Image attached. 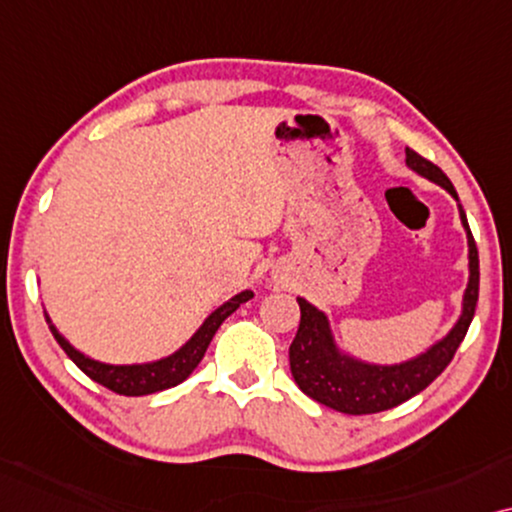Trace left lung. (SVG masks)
<instances>
[{
    "instance_id": "obj_1",
    "label": "left lung",
    "mask_w": 512,
    "mask_h": 512,
    "mask_svg": "<svg viewBox=\"0 0 512 512\" xmlns=\"http://www.w3.org/2000/svg\"><path fill=\"white\" fill-rule=\"evenodd\" d=\"M405 156L407 166L412 170L428 177L435 185L445 187L454 199H459L449 177L435 163L424 159V156L410 147L405 149ZM459 210L461 222L468 234L470 260V281L466 288V297H463V313L459 323L452 327V332L442 342L435 344L426 353H421L419 358L410 360V363L379 367L358 363V360L349 356H342L337 351L335 342H332L325 313H320L306 299H297L302 318H299L297 335L290 344V372L295 377L297 386L309 398L344 414H377L403 405L405 400L414 398L433 379H438L445 372V367L452 363L456 349H459L463 337H466L470 320L475 316L480 292L478 248H475V238L470 234L466 213H463L461 206Z\"/></svg>"
}]
</instances>
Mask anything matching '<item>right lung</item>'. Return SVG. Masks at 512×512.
I'll list each match as a JSON object with an SVG mask.
<instances>
[{
	"label": "right lung",
	"instance_id": "add662e5",
	"mask_svg": "<svg viewBox=\"0 0 512 512\" xmlns=\"http://www.w3.org/2000/svg\"><path fill=\"white\" fill-rule=\"evenodd\" d=\"M248 299H252L250 290H245V292H241V295H236L234 299H229L227 304H222L220 309L210 313V316L206 318V323L199 327V332H196V335L189 339V342L182 346L180 351L173 353V356L156 360V363H147V365L98 363V360L86 358L84 353L72 349V346L58 335L56 327L53 325H49V327H51L53 337H56V342L60 344V349L67 353V358H70L72 363L86 374V377H91L93 381H98L100 386H105V388H109V391H114L119 395H149V393L166 391V388H173L180 384V381H185L189 374L196 370V365L201 363L203 353H206L210 339L215 337L217 327H220L224 320H227L231 313L238 309V306H241L243 302H248Z\"/></svg>",
	"mask_w": 512,
	"mask_h": 512
}]
</instances>
